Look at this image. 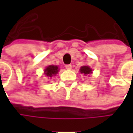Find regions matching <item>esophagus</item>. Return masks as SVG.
Returning <instances> with one entry per match:
<instances>
[{"label":"esophagus","instance_id":"esophagus-1","mask_svg":"<svg viewBox=\"0 0 133 133\" xmlns=\"http://www.w3.org/2000/svg\"><path fill=\"white\" fill-rule=\"evenodd\" d=\"M65 68L66 69H68V70H69V69H72V65H71V64H66V65L65 66Z\"/></svg>","mask_w":133,"mask_h":133}]
</instances>
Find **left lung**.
Here are the masks:
<instances>
[{"label":"left lung","instance_id":"8db88e82","mask_svg":"<svg viewBox=\"0 0 133 133\" xmlns=\"http://www.w3.org/2000/svg\"><path fill=\"white\" fill-rule=\"evenodd\" d=\"M80 72L81 74H84L86 76L87 75L91 74L92 72V70L89 66H82L80 69Z\"/></svg>","mask_w":133,"mask_h":133}]
</instances>
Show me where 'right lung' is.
<instances>
[{
    "mask_svg": "<svg viewBox=\"0 0 133 133\" xmlns=\"http://www.w3.org/2000/svg\"><path fill=\"white\" fill-rule=\"evenodd\" d=\"M59 68L58 66L55 65H49L44 69V75L49 78H52V76H55L56 74L58 73Z\"/></svg>",
    "mask_w": 133,
    "mask_h": 133,
    "instance_id": "1",
    "label": "right lung"
}]
</instances>
